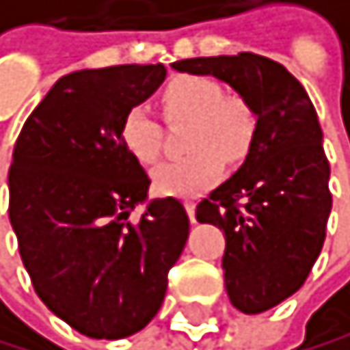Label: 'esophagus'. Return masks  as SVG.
Segmentation results:
<instances>
[{
    "label": "esophagus",
    "instance_id": "esophagus-1",
    "mask_svg": "<svg viewBox=\"0 0 350 350\" xmlns=\"http://www.w3.org/2000/svg\"><path fill=\"white\" fill-rule=\"evenodd\" d=\"M185 209H187L191 223H196V202H193V200H185Z\"/></svg>",
    "mask_w": 350,
    "mask_h": 350
}]
</instances>
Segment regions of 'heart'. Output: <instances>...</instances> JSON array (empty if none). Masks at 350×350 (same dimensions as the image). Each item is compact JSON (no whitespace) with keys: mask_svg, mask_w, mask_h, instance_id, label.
<instances>
[{"mask_svg":"<svg viewBox=\"0 0 350 350\" xmlns=\"http://www.w3.org/2000/svg\"><path fill=\"white\" fill-rule=\"evenodd\" d=\"M167 121H189L185 134L187 157L165 163L152 174V187L161 196H191L216 180L223 159L236 163L247 157L256 139L258 116L240 94H225L209 77L183 75L172 79L161 94ZM121 145L143 165L161 157L163 130L143 105H132L121 116Z\"/></svg>","mask_w":350,"mask_h":350,"instance_id":"heart-1","label":"heart"}]
</instances>
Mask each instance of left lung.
Instances as JSON below:
<instances>
[{
  "label": "left lung",
  "instance_id": "1",
  "mask_svg": "<svg viewBox=\"0 0 350 350\" xmlns=\"http://www.w3.org/2000/svg\"><path fill=\"white\" fill-rule=\"evenodd\" d=\"M211 75L254 105L256 139L234 176L196 207L198 223L225 231V289L243 313H262L293 295L322 252L333 196L318 112L302 83L254 53L172 64Z\"/></svg>",
  "mask_w": 350,
  "mask_h": 350
}]
</instances>
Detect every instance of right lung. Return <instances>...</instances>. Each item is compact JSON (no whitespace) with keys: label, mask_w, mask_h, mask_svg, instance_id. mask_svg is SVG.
<instances>
[{"label":"right lung","mask_w":350,"mask_h":350,"mask_svg":"<svg viewBox=\"0 0 350 350\" xmlns=\"http://www.w3.org/2000/svg\"><path fill=\"white\" fill-rule=\"evenodd\" d=\"M165 75L163 64H132L59 79L12 150L8 216L23 267L41 302L88 338L148 327L189 236L174 196L130 220L150 178L121 145V116Z\"/></svg>","instance_id":"1"}]
</instances>
